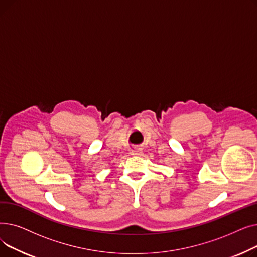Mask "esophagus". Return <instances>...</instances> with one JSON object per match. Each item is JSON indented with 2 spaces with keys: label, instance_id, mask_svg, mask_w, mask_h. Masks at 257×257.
<instances>
[{
  "label": "esophagus",
  "instance_id": "obj_1",
  "mask_svg": "<svg viewBox=\"0 0 257 257\" xmlns=\"http://www.w3.org/2000/svg\"><path fill=\"white\" fill-rule=\"evenodd\" d=\"M130 153H131V155H140L142 153V149L141 148H134V149H132L130 151Z\"/></svg>",
  "mask_w": 257,
  "mask_h": 257
}]
</instances>
